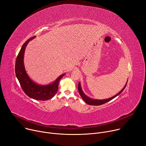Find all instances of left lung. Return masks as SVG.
<instances>
[{
    "instance_id": "1",
    "label": "left lung",
    "mask_w": 146,
    "mask_h": 146,
    "mask_svg": "<svg viewBox=\"0 0 146 146\" xmlns=\"http://www.w3.org/2000/svg\"><path fill=\"white\" fill-rule=\"evenodd\" d=\"M127 85V83L126 84V85L125 86V87L123 88V89L119 92H118V93L117 94H116L115 96L110 98H108V99H105V100H93V99H91L89 97H88L87 96H86L84 94V92H83L82 90V88H81V85H80V83H78V92H79V94H80L81 97L82 98V99L88 105H102V104H104L106 102H109L110 101L112 100V99H113L114 98H115L116 96H117L118 95L120 94L121 92L124 90V89L125 88L126 86Z\"/></svg>"
}]
</instances>
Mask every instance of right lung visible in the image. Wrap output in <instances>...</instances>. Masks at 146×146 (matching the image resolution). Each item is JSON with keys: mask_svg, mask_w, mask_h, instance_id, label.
<instances>
[{"mask_svg": "<svg viewBox=\"0 0 146 146\" xmlns=\"http://www.w3.org/2000/svg\"><path fill=\"white\" fill-rule=\"evenodd\" d=\"M34 38L35 36L29 38L22 46L16 58L15 72L20 86L26 95L36 100L46 101L52 98L56 93L59 82L64 74L59 76L55 82L46 86H39L31 80L25 70L23 58L26 46Z\"/></svg>", "mask_w": 146, "mask_h": 146, "instance_id": "obj_1", "label": "right lung"}]
</instances>
